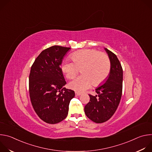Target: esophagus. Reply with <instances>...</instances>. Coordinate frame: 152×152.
<instances>
[{"label":"esophagus","mask_w":152,"mask_h":152,"mask_svg":"<svg viewBox=\"0 0 152 152\" xmlns=\"http://www.w3.org/2000/svg\"><path fill=\"white\" fill-rule=\"evenodd\" d=\"M75 94H76V96H79L81 95V93H79V92H76V93H75Z\"/></svg>","instance_id":"obj_1"}]
</instances>
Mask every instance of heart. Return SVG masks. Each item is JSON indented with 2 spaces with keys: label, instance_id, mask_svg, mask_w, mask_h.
Listing matches in <instances>:
<instances>
[{
  "label": "heart",
  "instance_id": "obj_1",
  "mask_svg": "<svg viewBox=\"0 0 152 152\" xmlns=\"http://www.w3.org/2000/svg\"><path fill=\"white\" fill-rule=\"evenodd\" d=\"M71 59L73 62L64 61L61 70L66 77L71 79L82 69L83 76L71 81L69 87L77 92L89 89L93 83L97 86L107 77L111 70V61L108 56L95 49H83L73 53Z\"/></svg>",
  "mask_w": 152,
  "mask_h": 152
}]
</instances>
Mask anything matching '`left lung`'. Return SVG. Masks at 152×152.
I'll return each instance as SVG.
<instances>
[{"label":"left lung","instance_id":"obj_1","mask_svg":"<svg viewBox=\"0 0 152 152\" xmlns=\"http://www.w3.org/2000/svg\"><path fill=\"white\" fill-rule=\"evenodd\" d=\"M111 61L109 75L103 85L96 89L97 95L89 94L90 102L84 107L86 115L91 120L101 123L109 120L120 103L123 88V69L117 56L104 48Z\"/></svg>","mask_w":152,"mask_h":152}]
</instances>
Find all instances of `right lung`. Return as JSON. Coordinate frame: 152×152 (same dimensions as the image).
Instances as JSON below:
<instances>
[{
    "label": "right lung",
    "instance_id": "1",
    "mask_svg": "<svg viewBox=\"0 0 152 152\" xmlns=\"http://www.w3.org/2000/svg\"><path fill=\"white\" fill-rule=\"evenodd\" d=\"M70 48L50 47L41 52L31 69L29 90L32 105L38 116L49 124H56L68 115L75 91L66 89L61 65Z\"/></svg>",
    "mask_w": 152,
    "mask_h": 152
}]
</instances>
